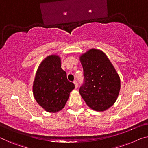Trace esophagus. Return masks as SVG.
Masks as SVG:
<instances>
[{
    "label": "esophagus",
    "mask_w": 148,
    "mask_h": 148,
    "mask_svg": "<svg viewBox=\"0 0 148 148\" xmlns=\"http://www.w3.org/2000/svg\"><path fill=\"white\" fill-rule=\"evenodd\" d=\"M74 85H75V88H78V82H77L76 81H74Z\"/></svg>",
    "instance_id": "1"
}]
</instances>
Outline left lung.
Masks as SVG:
<instances>
[{"label": "left lung", "instance_id": "1", "mask_svg": "<svg viewBox=\"0 0 148 148\" xmlns=\"http://www.w3.org/2000/svg\"><path fill=\"white\" fill-rule=\"evenodd\" d=\"M84 82L79 90L88 107L98 112L108 110L116 102L120 90V78L102 50L92 48L80 56Z\"/></svg>", "mask_w": 148, "mask_h": 148}]
</instances>
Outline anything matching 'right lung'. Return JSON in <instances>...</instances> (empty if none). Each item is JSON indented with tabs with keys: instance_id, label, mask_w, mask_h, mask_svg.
I'll list each match as a JSON object with an SVG mask.
<instances>
[{
	"instance_id": "1",
	"label": "right lung",
	"mask_w": 148,
	"mask_h": 148,
	"mask_svg": "<svg viewBox=\"0 0 148 148\" xmlns=\"http://www.w3.org/2000/svg\"><path fill=\"white\" fill-rule=\"evenodd\" d=\"M74 88L62 69L61 59L58 55L48 56L40 64L32 91L37 103L46 112L56 113L62 110Z\"/></svg>"
}]
</instances>
